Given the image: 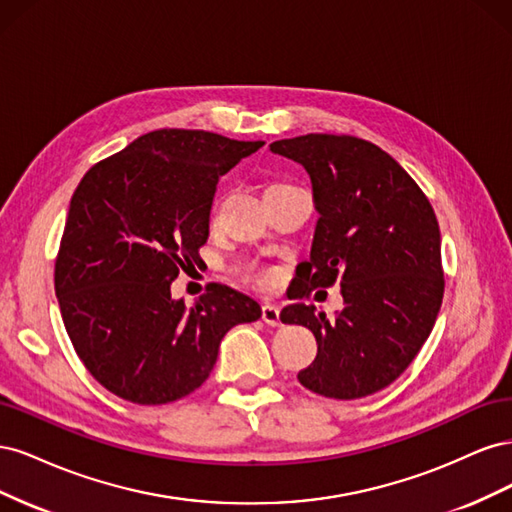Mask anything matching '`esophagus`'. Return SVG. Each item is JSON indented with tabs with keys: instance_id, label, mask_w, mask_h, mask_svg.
Wrapping results in <instances>:
<instances>
[{
	"instance_id": "obj_1",
	"label": "esophagus",
	"mask_w": 512,
	"mask_h": 512,
	"mask_svg": "<svg viewBox=\"0 0 512 512\" xmlns=\"http://www.w3.org/2000/svg\"><path fill=\"white\" fill-rule=\"evenodd\" d=\"M262 320H265L269 327H280V309L275 305H262Z\"/></svg>"
}]
</instances>
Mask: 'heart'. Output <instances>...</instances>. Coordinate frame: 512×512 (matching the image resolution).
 <instances>
[{
    "label": "heart",
    "mask_w": 512,
    "mask_h": 512,
    "mask_svg": "<svg viewBox=\"0 0 512 512\" xmlns=\"http://www.w3.org/2000/svg\"><path fill=\"white\" fill-rule=\"evenodd\" d=\"M218 207H220V196L213 200V213L218 211ZM241 273H243V277H245L247 282H252V284H256L260 288H267V286H271L275 282V271L269 269V267L256 265V262H252V265H245Z\"/></svg>",
    "instance_id": "obj_1"
}]
</instances>
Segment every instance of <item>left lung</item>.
I'll return each mask as SVG.
<instances>
[{
    "label": "left lung",
    "mask_w": 512,
    "mask_h": 512,
    "mask_svg": "<svg viewBox=\"0 0 512 512\" xmlns=\"http://www.w3.org/2000/svg\"><path fill=\"white\" fill-rule=\"evenodd\" d=\"M271 151L305 166L320 213L292 299L339 284L346 303L333 320L305 303L282 309L284 324H303L318 344L299 382L331 399L378 393L414 361L440 312L436 213L406 170L359 136L305 134Z\"/></svg>",
    "instance_id": "1"
}]
</instances>
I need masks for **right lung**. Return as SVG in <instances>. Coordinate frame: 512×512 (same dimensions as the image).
<instances>
[{
  "label": "right lung",
  "mask_w": 512,
  "mask_h": 512,
  "mask_svg": "<svg viewBox=\"0 0 512 512\" xmlns=\"http://www.w3.org/2000/svg\"><path fill=\"white\" fill-rule=\"evenodd\" d=\"M262 141L164 128L91 166L74 190L55 258L70 342L106 391L141 406L203 384L222 337L260 305L209 284L192 307L170 297L209 237L215 185Z\"/></svg>",
  "instance_id": "add662e5"
}]
</instances>
